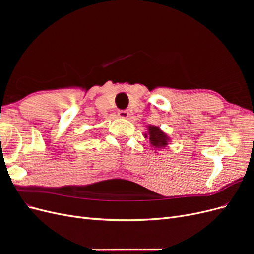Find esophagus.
I'll use <instances>...</instances> for the list:
<instances>
[{"mask_svg": "<svg viewBox=\"0 0 254 254\" xmlns=\"http://www.w3.org/2000/svg\"><path fill=\"white\" fill-rule=\"evenodd\" d=\"M118 114H119L120 118H124V119L129 117V112L127 110H119Z\"/></svg>", "mask_w": 254, "mask_h": 254, "instance_id": "obj_1", "label": "esophagus"}]
</instances>
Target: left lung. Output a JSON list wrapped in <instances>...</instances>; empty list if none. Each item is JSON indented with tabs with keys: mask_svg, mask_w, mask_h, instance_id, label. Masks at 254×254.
Wrapping results in <instances>:
<instances>
[{
	"mask_svg": "<svg viewBox=\"0 0 254 254\" xmlns=\"http://www.w3.org/2000/svg\"><path fill=\"white\" fill-rule=\"evenodd\" d=\"M149 130V140L151 142V144L156 147H164L165 145H167V136L164 132L161 131V130L156 127V126H149L148 127Z\"/></svg>",
	"mask_w": 254,
	"mask_h": 254,
	"instance_id": "8db88e82",
	"label": "left lung"
}]
</instances>
